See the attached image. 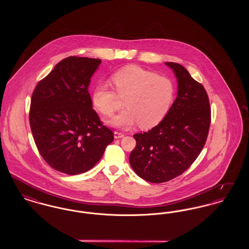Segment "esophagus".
<instances>
[{"mask_svg": "<svg viewBox=\"0 0 249 249\" xmlns=\"http://www.w3.org/2000/svg\"><path fill=\"white\" fill-rule=\"evenodd\" d=\"M124 136H125V134L122 133V132H119V131H115V132H114V137H115V139H119V138H122V137H124Z\"/></svg>", "mask_w": 249, "mask_h": 249, "instance_id": "1", "label": "esophagus"}]
</instances>
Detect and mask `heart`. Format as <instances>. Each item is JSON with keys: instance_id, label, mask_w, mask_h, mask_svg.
<instances>
[{"instance_id": "1", "label": "heart", "mask_w": 249, "mask_h": 249, "mask_svg": "<svg viewBox=\"0 0 249 249\" xmlns=\"http://www.w3.org/2000/svg\"><path fill=\"white\" fill-rule=\"evenodd\" d=\"M111 81L117 94L107 85H98L92 93L95 108L104 116L111 117L124 99L126 107L110 121L120 128L139 123L142 129H151L165 118L175 97V87L166 76L137 65H129L115 72Z\"/></svg>"}]
</instances>
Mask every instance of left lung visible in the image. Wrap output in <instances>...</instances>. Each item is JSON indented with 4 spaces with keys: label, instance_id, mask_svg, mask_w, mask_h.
<instances>
[{
    "label": "left lung",
    "instance_id": "obj_1",
    "mask_svg": "<svg viewBox=\"0 0 249 249\" xmlns=\"http://www.w3.org/2000/svg\"><path fill=\"white\" fill-rule=\"evenodd\" d=\"M178 79V97L154 128L133 135L136 146L130 164L140 178L163 183L182 175L203 148L211 123L208 95L188 70L176 62H165Z\"/></svg>",
    "mask_w": 249,
    "mask_h": 249
}]
</instances>
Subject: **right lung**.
I'll return each instance as SVG.
<instances>
[{"instance_id":"obj_1","label":"right lung","mask_w":249,"mask_h":249,"mask_svg":"<svg viewBox=\"0 0 249 249\" xmlns=\"http://www.w3.org/2000/svg\"><path fill=\"white\" fill-rule=\"evenodd\" d=\"M101 61L75 56L62 59L32 96L29 118L37 149L60 173L73 176L90 170L114 140L89 93Z\"/></svg>"}]
</instances>
